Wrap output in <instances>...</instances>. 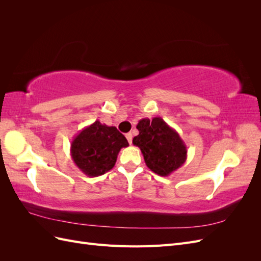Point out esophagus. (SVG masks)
<instances>
[{"label":"esophagus","mask_w":261,"mask_h":261,"mask_svg":"<svg viewBox=\"0 0 261 261\" xmlns=\"http://www.w3.org/2000/svg\"><path fill=\"white\" fill-rule=\"evenodd\" d=\"M126 138H127L128 143H129V144H132V140H133V135H132V133L126 134Z\"/></svg>","instance_id":"esophagus-1"}]
</instances>
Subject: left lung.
I'll list each match as a JSON object with an SVG mask.
<instances>
[{
    "label": "left lung",
    "mask_w": 261,
    "mask_h": 261,
    "mask_svg": "<svg viewBox=\"0 0 261 261\" xmlns=\"http://www.w3.org/2000/svg\"><path fill=\"white\" fill-rule=\"evenodd\" d=\"M139 134L134 137L147 167L155 174L168 176L183 165L187 159V148L179 134L161 117L143 118L136 126Z\"/></svg>",
    "instance_id": "obj_1"
}]
</instances>
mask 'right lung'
Returning a JSON list of instances; mask_svg holds the SVG:
<instances>
[{"label": "right lung", "mask_w": 261, "mask_h": 261, "mask_svg": "<svg viewBox=\"0 0 261 261\" xmlns=\"http://www.w3.org/2000/svg\"><path fill=\"white\" fill-rule=\"evenodd\" d=\"M127 146V139L116 127L96 121L74 137L70 145V155L84 174L96 177L111 170L118 152Z\"/></svg>", "instance_id": "add662e5"}]
</instances>
